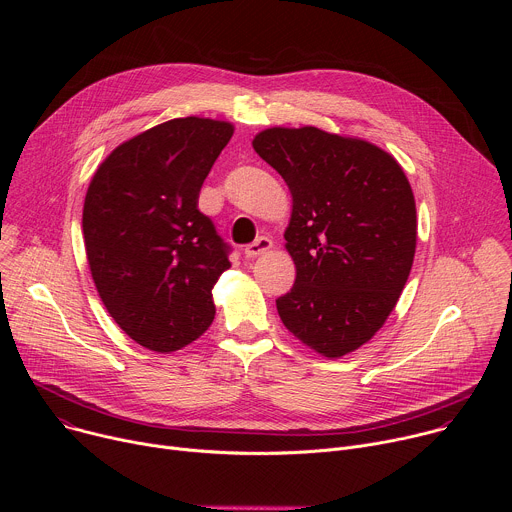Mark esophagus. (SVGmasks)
<instances>
[{
	"label": "esophagus",
	"mask_w": 512,
	"mask_h": 512,
	"mask_svg": "<svg viewBox=\"0 0 512 512\" xmlns=\"http://www.w3.org/2000/svg\"><path fill=\"white\" fill-rule=\"evenodd\" d=\"M271 247H273V241H271L269 237H259V239H255L253 243H249L243 253H245L247 259H255V257L267 253Z\"/></svg>",
	"instance_id": "esophagus-1"
}]
</instances>
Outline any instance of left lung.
Instances as JSON below:
<instances>
[{"instance_id": "obj_1", "label": "left lung", "mask_w": 512, "mask_h": 512, "mask_svg": "<svg viewBox=\"0 0 512 512\" xmlns=\"http://www.w3.org/2000/svg\"><path fill=\"white\" fill-rule=\"evenodd\" d=\"M255 152L291 192L285 249L296 283L277 298L283 326L326 358L369 342L407 283L417 214L399 162L379 145L318 127H269Z\"/></svg>"}]
</instances>
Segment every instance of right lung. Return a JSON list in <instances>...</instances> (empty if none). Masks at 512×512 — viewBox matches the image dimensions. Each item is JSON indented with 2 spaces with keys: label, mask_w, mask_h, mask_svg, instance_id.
<instances>
[{
  "label": "right lung",
  "mask_w": 512,
  "mask_h": 512,
  "mask_svg": "<svg viewBox=\"0 0 512 512\" xmlns=\"http://www.w3.org/2000/svg\"><path fill=\"white\" fill-rule=\"evenodd\" d=\"M233 123L180 117L143 131L97 168L83 208L93 281L119 328L143 348L174 352L214 320L212 287L229 245L198 210Z\"/></svg>",
  "instance_id": "right-lung-1"
}]
</instances>
